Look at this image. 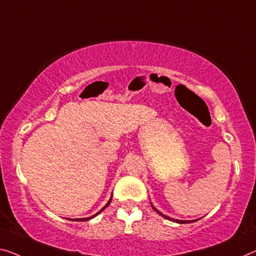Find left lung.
<instances>
[{
  "label": "left lung",
  "mask_w": 256,
  "mask_h": 256,
  "mask_svg": "<svg viewBox=\"0 0 256 256\" xmlns=\"http://www.w3.org/2000/svg\"><path fill=\"white\" fill-rule=\"evenodd\" d=\"M152 208H154V210H155L157 213H160L162 216H163V218H168V220H171V221H174V222H176V223H190V222H192V221H182V220H174V218H170V216H164V214H162V213L160 212V210H156L155 208H154V206H152Z\"/></svg>",
  "instance_id": "obj_1"
}]
</instances>
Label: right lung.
<instances>
[{
  "mask_svg": "<svg viewBox=\"0 0 256 256\" xmlns=\"http://www.w3.org/2000/svg\"><path fill=\"white\" fill-rule=\"evenodd\" d=\"M110 202H112V198H110V200H109V202H107V204H106V206H104V208L102 210H100V212H102V210H104V208H107V206H108L109 204H110ZM100 212H98V213H96V214H94V216H91V218H77V220H76V221H86V220H90V218H94L96 216H98V214H99Z\"/></svg>",
  "mask_w": 256,
  "mask_h": 256,
  "instance_id": "obj_1",
  "label": "right lung"
}]
</instances>
